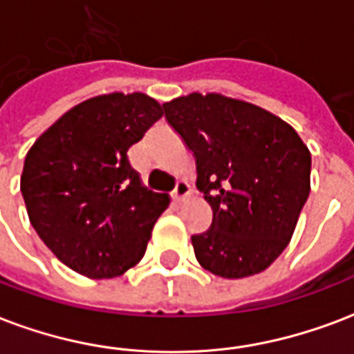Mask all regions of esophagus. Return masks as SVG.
<instances>
[{
  "label": "esophagus",
  "instance_id": "1",
  "mask_svg": "<svg viewBox=\"0 0 354 354\" xmlns=\"http://www.w3.org/2000/svg\"><path fill=\"white\" fill-rule=\"evenodd\" d=\"M189 195H191L189 184H187L185 180H180V182L176 184V189H174V193H172V198H174L176 203H182V201H185Z\"/></svg>",
  "mask_w": 354,
  "mask_h": 354
}]
</instances>
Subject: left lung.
<instances>
[{"label": "left lung", "mask_w": 354, "mask_h": 354, "mask_svg": "<svg viewBox=\"0 0 354 354\" xmlns=\"http://www.w3.org/2000/svg\"><path fill=\"white\" fill-rule=\"evenodd\" d=\"M169 124L197 161V187L214 212L191 236L204 270L240 279L266 270L297 229L308 201L311 153L281 118L221 93L163 103Z\"/></svg>", "instance_id": "1"}]
</instances>
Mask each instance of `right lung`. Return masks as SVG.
<instances>
[{
    "label": "right lung",
    "mask_w": 354,
    "mask_h": 354,
    "mask_svg": "<svg viewBox=\"0 0 354 354\" xmlns=\"http://www.w3.org/2000/svg\"><path fill=\"white\" fill-rule=\"evenodd\" d=\"M161 116V104L140 91L91 97L28 151L20 191L31 225L80 276L109 279L140 263L169 208V195L148 189L127 157Z\"/></svg>",
    "instance_id": "right-lung-1"
}]
</instances>
